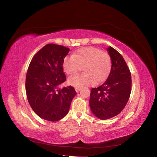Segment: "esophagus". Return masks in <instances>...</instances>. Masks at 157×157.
<instances>
[{"instance_id":"1","label":"esophagus","mask_w":157,"mask_h":157,"mask_svg":"<svg viewBox=\"0 0 157 157\" xmlns=\"http://www.w3.org/2000/svg\"><path fill=\"white\" fill-rule=\"evenodd\" d=\"M75 91L78 93L79 90H81V87H75Z\"/></svg>"}]
</instances>
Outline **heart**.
<instances>
[{"instance_id":"1","label":"heart","mask_w":157,"mask_h":157,"mask_svg":"<svg viewBox=\"0 0 157 157\" xmlns=\"http://www.w3.org/2000/svg\"><path fill=\"white\" fill-rule=\"evenodd\" d=\"M112 65V59L107 52L89 46L78 49L72 56L66 57L63 68L66 74L71 75L83 67L85 74L75 75L68 79L70 85L82 87L103 82L108 76Z\"/></svg>"}]
</instances>
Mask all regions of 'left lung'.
I'll list each match as a JSON object with an SVG mask.
<instances>
[{
    "label": "left lung",
    "instance_id": "8db88e82",
    "mask_svg": "<svg viewBox=\"0 0 157 157\" xmlns=\"http://www.w3.org/2000/svg\"><path fill=\"white\" fill-rule=\"evenodd\" d=\"M112 68L108 78L90 91L89 105L93 114L102 120L119 114L127 104L132 88L131 73L124 59L117 50L109 47Z\"/></svg>",
    "mask_w": 157,
    "mask_h": 157
}]
</instances>
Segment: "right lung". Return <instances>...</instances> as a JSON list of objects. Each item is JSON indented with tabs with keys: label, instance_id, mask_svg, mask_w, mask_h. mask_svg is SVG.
Listing matches in <instances>:
<instances>
[{
	"label": "right lung",
	"instance_id": "add662e5",
	"mask_svg": "<svg viewBox=\"0 0 157 157\" xmlns=\"http://www.w3.org/2000/svg\"><path fill=\"white\" fill-rule=\"evenodd\" d=\"M69 51L63 45L48 44L29 64L25 81L27 100L34 112L45 120L63 119L77 94L72 86L58 89L67 80L63 63Z\"/></svg>",
	"mask_w": 157,
	"mask_h": 157
}]
</instances>
